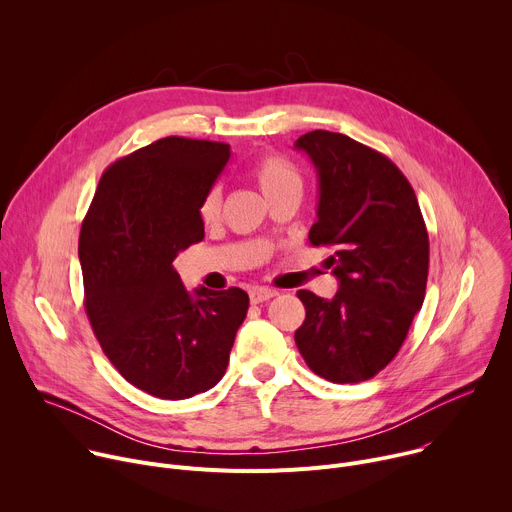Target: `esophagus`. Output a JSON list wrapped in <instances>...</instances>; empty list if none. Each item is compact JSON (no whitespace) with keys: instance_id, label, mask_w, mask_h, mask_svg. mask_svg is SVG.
Returning a JSON list of instances; mask_svg holds the SVG:
<instances>
[{"instance_id":"esophagus-1","label":"esophagus","mask_w":512,"mask_h":512,"mask_svg":"<svg viewBox=\"0 0 512 512\" xmlns=\"http://www.w3.org/2000/svg\"><path fill=\"white\" fill-rule=\"evenodd\" d=\"M275 296H277V291H273V289H263V287H255V289L249 291L251 304H263V302H267V300H271V298H275Z\"/></svg>"}]
</instances>
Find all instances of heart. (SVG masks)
<instances>
[{
	"label": "heart",
	"instance_id": "1",
	"mask_svg": "<svg viewBox=\"0 0 512 512\" xmlns=\"http://www.w3.org/2000/svg\"><path fill=\"white\" fill-rule=\"evenodd\" d=\"M249 176L269 204L287 196L300 198L302 194V176L298 168L281 156L269 154L259 158L253 164ZM221 208H223V194L218 188H212L198 206L200 221L204 225L216 223L218 216H221Z\"/></svg>",
	"mask_w": 512,
	"mask_h": 512
}]
</instances>
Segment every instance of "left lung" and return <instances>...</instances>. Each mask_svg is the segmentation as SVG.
<instances>
[{"label":"left lung","mask_w":512,"mask_h":512,"mask_svg":"<svg viewBox=\"0 0 512 512\" xmlns=\"http://www.w3.org/2000/svg\"><path fill=\"white\" fill-rule=\"evenodd\" d=\"M296 148L318 172L310 243L334 249L340 283L332 300L298 291L306 320L296 344L318 377L367 381L395 358L425 298L429 239L417 196L387 156L348 135L316 129Z\"/></svg>","instance_id":"obj_1"}]
</instances>
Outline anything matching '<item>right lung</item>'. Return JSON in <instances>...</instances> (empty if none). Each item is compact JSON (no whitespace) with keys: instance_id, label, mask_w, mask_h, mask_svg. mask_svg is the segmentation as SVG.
Here are the masks:
<instances>
[{"instance_id":"obj_1","label":"right lung","mask_w":512,"mask_h":512,"mask_svg":"<svg viewBox=\"0 0 512 512\" xmlns=\"http://www.w3.org/2000/svg\"><path fill=\"white\" fill-rule=\"evenodd\" d=\"M231 145L164 137L111 164L81 227L85 310L113 367L160 399L223 379L249 310L239 287H184L174 259L204 239L198 206Z\"/></svg>"}]
</instances>
